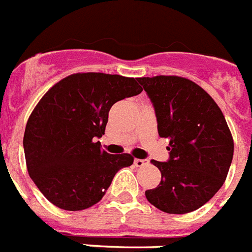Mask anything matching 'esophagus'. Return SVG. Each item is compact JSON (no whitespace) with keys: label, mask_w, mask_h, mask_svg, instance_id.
<instances>
[{"label":"esophagus","mask_w":252,"mask_h":252,"mask_svg":"<svg viewBox=\"0 0 252 252\" xmlns=\"http://www.w3.org/2000/svg\"><path fill=\"white\" fill-rule=\"evenodd\" d=\"M134 163H135V165H136V167H143V165H145L148 163V160H145V159H135L134 160Z\"/></svg>","instance_id":"1"}]
</instances>
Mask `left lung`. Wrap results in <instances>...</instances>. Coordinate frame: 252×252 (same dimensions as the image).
Returning a JSON list of instances; mask_svg holds the SVG:
<instances>
[{
	"instance_id": "obj_1",
	"label": "left lung",
	"mask_w": 252,
	"mask_h": 252,
	"mask_svg": "<svg viewBox=\"0 0 252 252\" xmlns=\"http://www.w3.org/2000/svg\"><path fill=\"white\" fill-rule=\"evenodd\" d=\"M137 81L154 105L159 136L169 139L168 160H152L162 173L160 184L145 196L168 214L199 209L222 188L233 158L224 116L212 96L189 79L159 75Z\"/></svg>"
}]
</instances>
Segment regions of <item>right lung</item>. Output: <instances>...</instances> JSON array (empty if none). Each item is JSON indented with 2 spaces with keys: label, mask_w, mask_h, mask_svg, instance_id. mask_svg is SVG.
Returning <instances> with one entry per match:
<instances>
[{
  "label": "right lung",
  "mask_w": 252,
  "mask_h": 252,
  "mask_svg": "<svg viewBox=\"0 0 252 252\" xmlns=\"http://www.w3.org/2000/svg\"><path fill=\"white\" fill-rule=\"evenodd\" d=\"M143 92L134 77L103 72L72 74L42 96L28 120L24 153L30 178L53 205L88 209L104 196L118 171L134 163L127 153L108 154V112L118 100Z\"/></svg>",
  "instance_id": "obj_1"
}]
</instances>
